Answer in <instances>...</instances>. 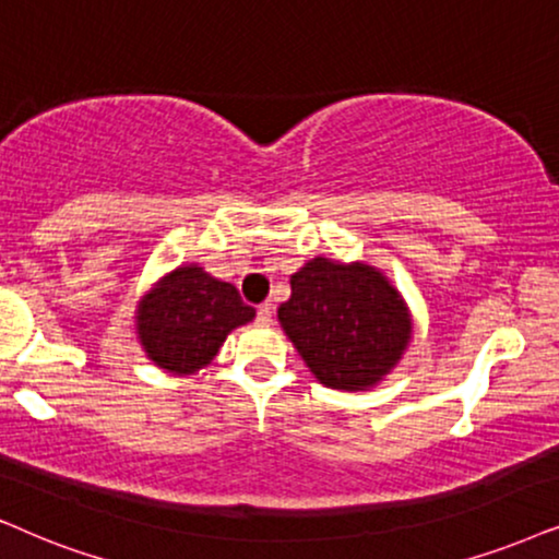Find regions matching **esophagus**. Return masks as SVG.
Masks as SVG:
<instances>
[{
	"instance_id": "obj_1",
	"label": "esophagus",
	"mask_w": 559,
	"mask_h": 559,
	"mask_svg": "<svg viewBox=\"0 0 559 559\" xmlns=\"http://www.w3.org/2000/svg\"><path fill=\"white\" fill-rule=\"evenodd\" d=\"M273 322V304H260L258 307V324H271Z\"/></svg>"
}]
</instances>
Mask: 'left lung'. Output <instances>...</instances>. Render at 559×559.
I'll list each match as a JSON object with an SVG mask.
<instances>
[{"instance_id": "8db88e82", "label": "left lung", "mask_w": 559, "mask_h": 559, "mask_svg": "<svg viewBox=\"0 0 559 559\" xmlns=\"http://www.w3.org/2000/svg\"><path fill=\"white\" fill-rule=\"evenodd\" d=\"M278 322L314 379L343 392L381 384L413 341L405 296L364 260H307L292 275Z\"/></svg>"}]
</instances>
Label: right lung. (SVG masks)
<instances>
[{"label": "right lung", "mask_w": 559, "mask_h": 559, "mask_svg": "<svg viewBox=\"0 0 559 559\" xmlns=\"http://www.w3.org/2000/svg\"><path fill=\"white\" fill-rule=\"evenodd\" d=\"M255 320L227 281L198 263L162 275L136 301L133 330L146 358L175 377H193L214 361L231 330Z\"/></svg>", "instance_id": "right-lung-1"}]
</instances>
